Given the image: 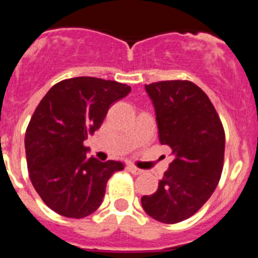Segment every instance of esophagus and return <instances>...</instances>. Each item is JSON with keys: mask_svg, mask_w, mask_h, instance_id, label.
<instances>
[{"mask_svg": "<svg viewBox=\"0 0 258 258\" xmlns=\"http://www.w3.org/2000/svg\"><path fill=\"white\" fill-rule=\"evenodd\" d=\"M127 169H129V172L133 173V174H142L143 170L140 169V168H137V166L134 165H129L127 166Z\"/></svg>", "mask_w": 258, "mask_h": 258, "instance_id": "obj_1", "label": "esophagus"}]
</instances>
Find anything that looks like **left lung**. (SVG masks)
Segmentation results:
<instances>
[{"mask_svg": "<svg viewBox=\"0 0 258 258\" xmlns=\"http://www.w3.org/2000/svg\"><path fill=\"white\" fill-rule=\"evenodd\" d=\"M156 115L159 141L173 161L157 191L141 199L154 220L177 223L197 213L217 187L223 166L225 132L208 95L191 81L145 85Z\"/></svg>", "mask_w": 258, "mask_h": 258, "instance_id": "8db88e82", "label": "left lung"}]
</instances>
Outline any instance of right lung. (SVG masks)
I'll list each match as a JSON object with an SVG mask.
<instances>
[{"mask_svg": "<svg viewBox=\"0 0 258 258\" xmlns=\"http://www.w3.org/2000/svg\"><path fill=\"white\" fill-rule=\"evenodd\" d=\"M132 88L111 80L74 77L55 84L36 108L26 132L29 178L44 203L60 216L83 218L102 204L120 161L86 157L84 141L99 129L111 104Z\"/></svg>", "mask_w": 258, "mask_h": 258, "instance_id": "1", "label": "right lung"}]
</instances>
